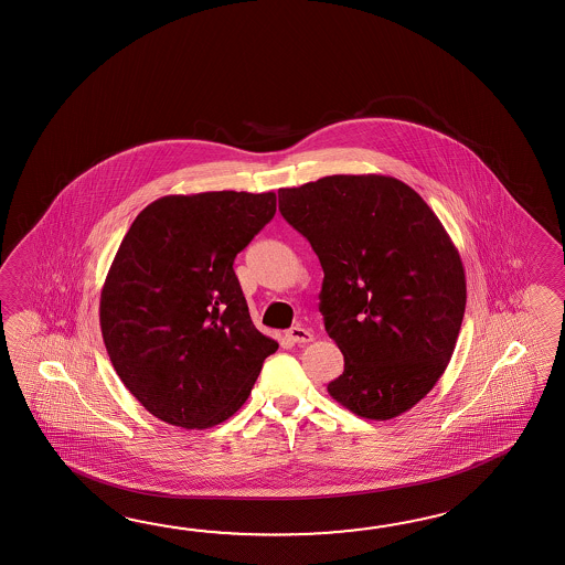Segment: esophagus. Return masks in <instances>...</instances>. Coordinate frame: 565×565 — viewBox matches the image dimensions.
Masks as SVG:
<instances>
[{"instance_id":"34e87169","label":"esophagus","mask_w":565,"mask_h":565,"mask_svg":"<svg viewBox=\"0 0 565 565\" xmlns=\"http://www.w3.org/2000/svg\"><path fill=\"white\" fill-rule=\"evenodd\" d=\"M289 340L295 341V343H309V341H313V333H311V329L301 328V326H295V328L289 329Z\"/></svg>"}]
</instances>
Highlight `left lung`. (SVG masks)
<instances>
[{
    "mask_svg": "<svg viewBox=\"0 0 565 565\" xmlns=\"http://www.w3.org/2000/svg\"><path fill=\"white\" fill-rule=\"evenodd\" d=\"M278 210L323 268L319 311L343 354L328 393L386 420L446 372L466 311L459 252L431 207L384 174H333L278 191Z\"/></svg>",
    "mask_w": 565,
    "mask_h": 565,
    "instance_id": "8db88e82",
    "label": "left lung"
}]
</instances>
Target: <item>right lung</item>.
Here are the masks:
<instances>
[{
    "instance_id": "right-lung-1",
    "label": "right lung",
    "mask_w": 565,
    "mask_h": 565,
    "mask_svg": "<svg viewBox=\"0 0 565 565\" xmlns=\"http://www.w3.org/2000/svg\"><path fill=\"white\" fill-rule=\"evenodd\" d=\"M275 213V193L167 195L121 239L102 289V335L126 388L158 419L224 423L278 350L254 328L234 273Z\"/></svg>"
}]
</instances>
